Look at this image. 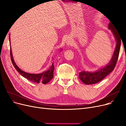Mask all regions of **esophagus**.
I'll return each instance as SVG.
<instances>
[{
    "mask_svg": "<svg viewBox=\"0 0 126 126\" xmlns=\"http://www.w3.org/2000/svg\"><path fill=\"white\" fill-rule=\"evenodd\" d=\"M66 44L68 46L69 45H71L72 44V41L71 40H70V39H68V40H67V41L66 42Z\"/></svg>",
    "mask_w": 126,
    "mask_h": 126,
    "instance_id": "1",
    "label": "esophagus"
}]
</instances>
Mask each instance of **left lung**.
<instances>
[{"label": "left lung", "mask_w": 126, "mask_h": 126, "mask_svg": "<svg viewBox=\"0 0 126 126\" xmlns=\"http://www.w3.org/2000/svg\"><path fill=\"white\" fill-rule=\"evenodd\" d=\"M109 29L111 30L116 40V46L111 60L107 66L100 69L94 72H89L82 71L79 74L80 79L86 85H92L96 83L105 78L107 76L112 72L115 68L119 57L121 37L115 27L110 22L108 25Z\"/></svg>", "instance_id": "obj_1"}]
</instances>
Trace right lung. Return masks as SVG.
<instances>
[{
  "label": "right lung",
  "instance_id": "add662e5",
  "mask_svg": "<svg viewBox=\"0 0 126 126\" xmlns=\"http://www.w3.org/2000/svg\"><path fill=\"white\" fill-rule=\"evenodd\" d=\"M10 36H9V42L10 41ZM10 58L11 60V62H12L14 67L15 68L17 71L22 76L28 79V80L32 81L33 83H43V84H46L48 82L50 81L54 77V71L55 67L54 66V63H52V66L49 68V69L47 71H45L43 73L41 74H29L26 72L24 71L21 70L19 68L17 64L15 63V61L14 60L12 51H11V49L10 47Z\"/></svg>",
  "mask_w": 126,
  "mask_h": 126
}]
</instances>
